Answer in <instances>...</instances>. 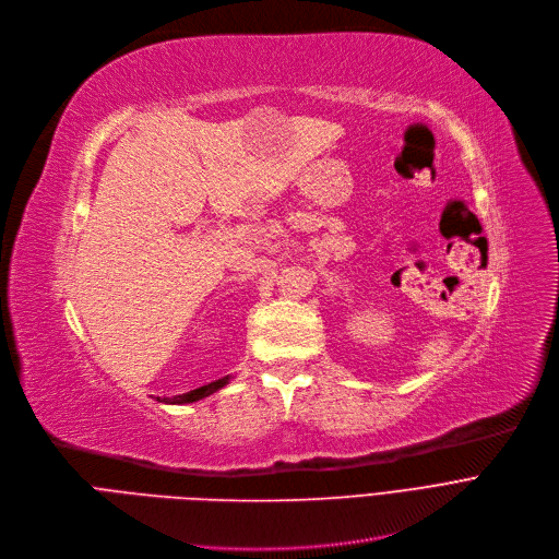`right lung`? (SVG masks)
I'll return each instance as SVG.
<instances>
[{
  "instance_id": "1",
  "label": "right lung",
  "mask_w": 559,
  "mask_h": 559,
  "mask_svg": "<svg viewBox=\"0 0 559 559\" xmlns=\"http://www.w3.org/2000/svg\"><path fill=\"white\" fill-rule=\"evenodd\" d=\"M227 382H229V376H227V378H221V380H216V382H211V384H204V386H200V389H193V391H189V393H181V395H175V397H164V403H170V405L195 403V401H202V397H206V395H211V393H216V391L223 389Z\"/></svg>"
}]
</instances>
